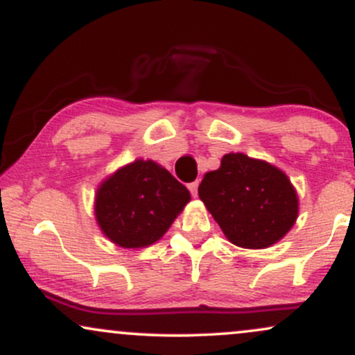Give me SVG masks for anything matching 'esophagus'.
Returning a JSON list of instances; mask_svg holds the SVG:
<instances>
[{
	"label": "esophagus",
	"mask_w": 355,
	"mask_h": 355,
	"mask_svg": "<svg viewBox=\"0 0 355 355\" xmlns=\"http://www.w3.org/2000/svg\"><path fill=\"white\" fill-rule=\"evenodd\" d=\"M198 186H199V181H194V182H191V184L188 186L189 191H191V194H193L194 198L198 196Z\"/></svg>",
	"instance_id": "34e87169"
}]
</instances>
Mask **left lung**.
I'll list each match as a JSON object with an SVG mask.
<instances>
[{
    "mask_svg": "<svg viewBox=\"0 0 355 355\" xmlns=\"http://www.w3.org/2000/svg\"><path fill=\"white\" fill-rule=\"evenodd\" d=\"M225 236L241 248L261 250L280 241L298 218V194L282 169L243 153L221 157L198 188Z\"/></svg>",
    "mask_w": 355,
    "mask_h": 355,
    "instance_id": "left-lung-1",
    "label": "left lung"
}]
</instances>
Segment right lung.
<instances>
[{
	"label": "right lung",
	"mask_w": 355,
	"mask_h": 355,
	"mask_svg": "<svg viewBox=\"0 0 355 355\" xmlns=\"http://www.w3.org/2000/svg\"><path fill=\"white\" fill-rule=\"evenodd\" d=\"M189 201V191L169 171L135 159L101 182L94 213L110 241L135 250L161 240Z\"/></svg>",
	"instance_id": "obj_1"
}]
</instances>
